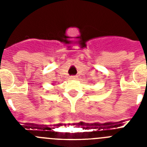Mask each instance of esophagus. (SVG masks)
<instances>
[{
  "label": "esophagus",
  "mask_w": 147,
  "mask_h": 147,
  "mask_svg": "<svg viewBox=\"0 0 147 147\" xmlns=\"http://www.w3.org/2000/svg\"><path fill=\"white\" fill-rule=\"evenodd\" d=\"M77 76H71V80H77Z\"/></svg>",
  "instance_id": "esophagus-1"
}]
</instances>
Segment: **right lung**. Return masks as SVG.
<instances>
[{"label":"right lung","mask_w":147,"mask_h":147,"mask_svg":"<svg viewBox=\"0 0 147 147\" xmlns=\"http://www.w3.org/2000/svg\"><path fill=\"white\" fill-rule=\"evenodd\" d=\"M54 82V83H52V85H55V82Z\"/></svg>","instance_id":"right-lung-1"}]
</instances>
